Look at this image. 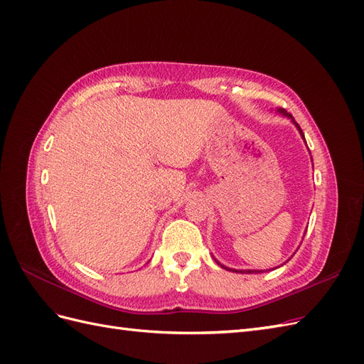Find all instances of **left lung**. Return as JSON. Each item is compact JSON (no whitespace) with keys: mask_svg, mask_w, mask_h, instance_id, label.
I'll return each mask as SVG.
<instances>
[{"mask_svg":"<svg viewBox=\"0 0 364 364\" xmlns=\"http://www.w3.org/2000/svg\"><path fill=\"white\" fill-rule=\"evenodd\" d=\"M277 112H278V114H281V115H284V117H287V118H290V119L293 121V124H294V126L297 127V130H299V134H301V136L304 138V132H302V129L299 127V124H297V123H296V121L293 119L291 114H289V112H287V111H285V109H282V107H278V109H277ZM304 141H305V138H304ZM311 161H313V159H311ZM214 259H215V258H214ZM215 262L218 264V266H220V267H222V269H225V270H228V272H235V273H247V274H249V273H262V272H264V270H237V269H230V267H226V266H223V264H222V262H218L217 259H215Z\"/></svg>","mask_w":364,"mask_h":364,"instance_id":"left-lung-1","label":"left lung"}]
</instances>
